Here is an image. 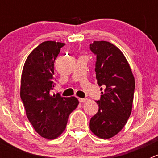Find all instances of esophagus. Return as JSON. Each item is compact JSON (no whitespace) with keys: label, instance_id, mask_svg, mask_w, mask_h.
<instances>
[{"label":"esophagus","instance_id":"esophagus-1","mask_svg":"<svg viewBox=\"0 0 158 158\" xmlns=\"http://www.w3.org/2000/svg\"><path fill=\"white\" fill-rule=\"evenodd\" d=\"M87 100H88V98H79V101L80 102H86Z\"/></svg>","mask_w":158,"mask_h":158}]
</instances>
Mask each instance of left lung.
<instances>
[{"label":"left lung","mask_w":158,"mask_h":158,"mask_svg":"<svg viewBox=\"0 0 158 158\" xmlns=\"http://www.w3.org/2000/svg\"><path fill=\"white\" fill-rule=\"evenodd\" d=\"M97 83L105 88L96 101L98 111L89 123L91 131L104 139L112 138L125 126L131 113L135 78L124 54L107 41H94ZM102 90V88H101Z\"/></svg>","instance_id":"left-lung-1"}]
</instances>
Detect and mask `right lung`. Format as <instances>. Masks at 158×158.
I'll list each match as a JSON object with an SVG mask.
<instances>
[{
    "label": "right lung",
    "mask_w": 158,
    "mask_h": 158,
    "mask_svg": "<svg viewBox=\"0 0 158 158\" xmlns=\"http://www.w3.org/2000/svg\"><path fill=\"white\" fill-rule=\"evenodd\" d=\"M64 45L55 41L40 44L28 56L22 71L20 98L28 120L40 136L49 140L63 133L79 104L75 97L50 93L55 85L54 62Z\"/></svg>",
    "instance_id": "obj_1"
}]
</instances>
